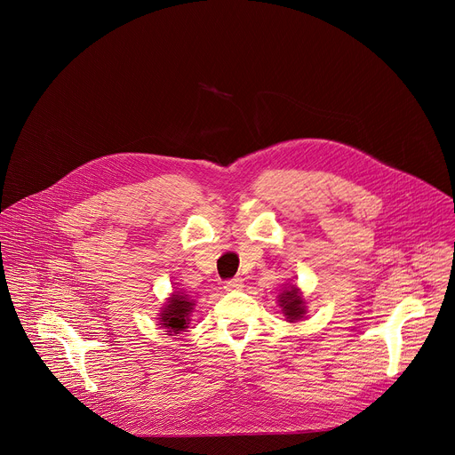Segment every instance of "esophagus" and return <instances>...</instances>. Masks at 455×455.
<instances>
[{"label": "esophagus", "mask_w": 455, "mask_h": 455, "mask_svg": "<svg viewBox=\"0 0 455 455\" xmlns=\"http://www.w3.org/2000/svg\"><path fill=\"white\" fill-rule=\"evenodd\" d=\"M241 288H243V279L241 277H234V279L225 283L227 291H235V290H241Z\"/></svg>", "instance_id": "obj_1"}]
</instances>
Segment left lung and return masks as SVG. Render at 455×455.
Returning a JSON list of instances; mask_svg holds the SVG:
<instances>
[{
    "label": "left lung",
    "instance_id": "1",
    "mask_svg": "<svg viewBox=\"0 0 455 455\" xmlns=\"http://www.w3.org/2000/svg\"><path fill=\"white\" fill-rule=\"evenodd\" d=\"M277 302L286 322H300L307 313L304 293L297 284H288L284 290H281Z\"/></svg>",
    "mask_w": 455,
    "mask_h": 455
}]
</instances>
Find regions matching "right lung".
<instances>
[{"label":"right lung","mask_w":455,"mask_h":455,"mask_svg":"<svg viewBox=\"0 0 455 455\" xmlns=\"http://www.w3.org/2000/svg\"><path fill=\"white\" fill-rule=\"evenodd\" d=\"M194 306H196V300H192L183 291H172L156 315L160 322L158 326L164 328L167 335H180L190 323V313L194 311Z\"/></svg>","instance_id":"add662e5"}]
</instances>
